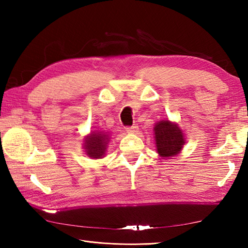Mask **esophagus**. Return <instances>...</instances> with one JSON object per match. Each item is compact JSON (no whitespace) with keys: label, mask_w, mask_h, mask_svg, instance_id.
<instances>
[{"label":"esophagus","mask_w":248,"mask_h":248,"mask_svg":"<svg viewBox=\"0 0 248 248\" xmlns=\"http://www.w3.org/2000/svg\"><path fill=\"white\" fill-rule=\"evenodd\" d=\"M127 131L129 133H136L139 131V125L138 124H133L131 125V127L127 128Z\"/></svg>","instance_id":"1"}]
</instances>
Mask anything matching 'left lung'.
Returning <instances> with one entry per match:
<instances>
[{
  "label": "left lung",
  "mask_w": 248,
  "mask_h": 248,
  "mask_svg": "<svg viewBox=\"0 0 248 248\" xmlns=\"http://www.w3.org/2000/svg\"><path fill=\"white\" fill-rule=\"evenodd\" d=\"M156 150L163 157L178 155L184 145V136L176 124L162 120L155 125Z\"/></svg>",
  "instance_id": "8db88e82"
}]
</instances>
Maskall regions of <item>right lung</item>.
Masks as SVG:
<instances>
[{"instance_id":"right-lung-1","label":"right lung","mask_w":248,"mask_h":248,"mask_svg":"<svg viewBox=\"0 0 248 248\" xmlns=\"http://www.w3.org/2000/svg\"><path fill=\"white\" fill-rule=\"evenodd\" d=\"M108 133L103 132H93L91 135L85 139V148L86 155L93 159H100L105 154L107 145L108 143Z\"/></svg>"}]
</instances>
